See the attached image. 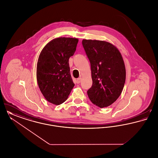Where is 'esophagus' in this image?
<instances>
[{
    "instance_id": "1",
    "label": "esophagus",
    "mask_w": 158,
    "mask_h": 158,
    "mask_svg": "<svg viewBox=\"0 0 158 158\" xmlns=\"http://www.w3.org/2000/svg\"><path fill=\"white\" fill-rule=\"evenodd\" d=\"M81 81V77H79V78H77V80H76V82H77V83H80Z\"/></svg>"
}]
</instances>
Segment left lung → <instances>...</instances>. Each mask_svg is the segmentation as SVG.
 I'll return each instance as SVG.
<instances>
[{
  "label": "left lung",
  "mask_w": 158,
  "mask_h": 158,
  "mask_svg": "<svg viewBox=\"0 0 158 158\" xmlns=\"http://www.w3.org/2000/svg\"><path fill=\"white\" fill-rule=\"evenodd\" d=\"M82 45L90 61L92 79L88 97L94 105L107 107L120 97L124 86L126 68L122 56L106 41L83 40Z\"/></svg>",
  "instance_id": "1"
}]
</instances>
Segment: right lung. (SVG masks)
I'll return each instance as SVG.
<instances>
[{
	"instance_id": "obj_1",
	"label": "right lung",
	"mask_w": 158,
	"mask_h": 158,
	"mask_svg": "<svg viewBox=\"0 0 158 158\" xmlns=\"http://www.w3.org/2000/svg\"><path fill=\"white\" fill-rule=\"evenodd\" d=\"M78 39L60 37L42 50L37 62V79L47 101L60 105L66 101L75 84L70 75L69 58L73 56Z\"/></svg>"
}]
</instances>
